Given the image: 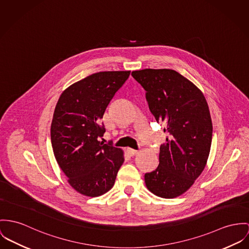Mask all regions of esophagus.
<instances>
[{
    "mask_svg": "<svg viewBox=\"0 0 249 249\" xmlns=\"http://www.w3.org/2000/svg\"><path fill=\"white\" fill-rule=\"evenodd\" d=\"M127 153H129V155H131V156H134V155H136L138 153V151L134 150V149H131V148H128L127 149Z\"/></svg>",
    "mask_w": 249,
    "mask_h": 249,
    "instance_id": "1",
    "label": "esophagus"
}]
</instances>
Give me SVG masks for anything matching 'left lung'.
<instances>
[{
	"instance_id": "left-lung-1",
	"label": "left lung",
	"mask_w": 249,
	"mask_h": 249,
	"mask_svg": "<svg viewBox=\"0 0 249 249\" xmlns=\"http://www.w3.org/2000/svg\"><path fill=\"white\" fill-rule=\"evenodd\" d=\"M132 76L146 91L157 123L164 126L159 165L145 174L148 190L162 198L187 192L204 171L212 140V122L203 93L172 69H144Z\"/></svg>"
}]
</instances>
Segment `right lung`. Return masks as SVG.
I'll return each instance as SVG.
<instances>
[{
  "label": "right lung",
  "mask_w": 249,
  "mask_h": 249,
  "mask_svg": "<svg viewBox=\"0 0 249 249\" xmlns=\"http://www.w3.org/2000/svg\"><path fill=\"white\" fill-rule=\"evenodd\" d=\"M131 71L98 72L65 89L57 100L51 123L54 155L71 187L89 197L109 192L124 153L99 138L100 119Z\"/></svg>",
  "instance_id": "1"
}]
</instances>
